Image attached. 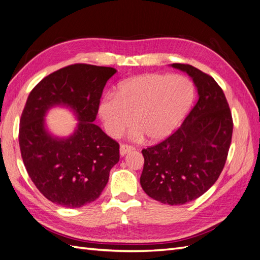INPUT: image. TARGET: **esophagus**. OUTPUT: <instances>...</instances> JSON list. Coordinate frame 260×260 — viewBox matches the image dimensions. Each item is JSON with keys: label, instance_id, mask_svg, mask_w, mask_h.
Instances as JSON below:
<instances>
[{"label": "esophagus", "instance_id": "1", "mask_svg": "<svg viewBox=\"0 0 260 260\" xmlns=\"http://www.w3.org/2000/svg\"><path fill=\"white\" fill-rule=\"evenodd\" d=\"M134 149H135V148L133 147V146H131V145L122 144V145H121V147H120V153H121L122 155H125L126 153L129 152V151H132V150H134Z\"/></svg>", "mask_w": 260, "mask_h": 260}]
</instances>
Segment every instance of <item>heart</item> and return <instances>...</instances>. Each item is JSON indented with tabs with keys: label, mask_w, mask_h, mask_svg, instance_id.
Returning <instances> with one entry per match:
<instances>
[{
	"label": "heart",
	"mask_w": 260,
	"mask_h": 260,
	"mask_svg": "<svg viewBox=\"0 0 260 260\" xmlns=\"http://www.w3.org/2000/svg\"><path fill=\"white\" fill-rule=\"evenodd\" d=\"M194 97L189 80L179 75L146 74L118 85L99 105V116L110 136L122 135L131 123V137L151 140L171 134Z\"/></svg>",
	"instance_id": "obj_1"
}]
</instances>
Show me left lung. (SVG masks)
I'll return each mask as SVG.
<instances>
[{
    "mask_svg": "<svg viewBox=\"0 0 260 260\" xmlns=\"http://www.w3.org/2000/svg\"><path fill=\"white\" fill-rule=\"evenodd\" d=\"M172 66L192 78L198 100L173 134L142 150L140 185L149 197L174 206L192 202L216 183L228 158L233 120L223 90L210 75L188 64Z\"/></svg>",
    "mask_w": 260,
    "mask_h": 260,
    "instance_id": "8db88e82",
    "label": "left lung"
}]
</instances>
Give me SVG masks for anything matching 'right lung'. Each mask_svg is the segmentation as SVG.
<instances>
[{
  "mask_svg": "<svg viewBox=\"0 0 260 260\" xmlns=\"http://www.w3.org/2000/svg\"><path fill=\"white\" fill-rule=\"evenodd\" d=\"M113 68L72 64L53 72L35 86L19 122L21 158L31 181L50 202L79 208L97 199L120 160V145L93 124ZM70 106L80 122L69 139L51 137L44 127L46 111Z\"/></svg>",
  "mask_w": 260,
  "mask_h": 260,
  "instance_id": "1",
  "label": "right lung"
}]
</instances>
